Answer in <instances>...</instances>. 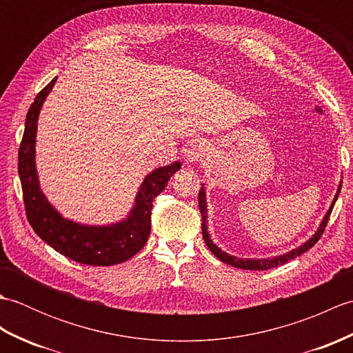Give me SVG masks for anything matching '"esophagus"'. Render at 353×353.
Segmentation results:
<instances>
[{"mask_svg":"<svg viewBox=\"0 0 353 353\" xmlns=\"http://www.w3.org/2000/svg\"><path fill=\"white\" fill-rule=\"evenodd\" d=\"M208 152V147L205 145V142L201 141H191L188 147L185 150V156L188 162H197L199 159H201Z\"/></svg>","mask_w":353,"mask_h":353,"instance_id":"34e87169","label":"esophagus"}]
</instances>
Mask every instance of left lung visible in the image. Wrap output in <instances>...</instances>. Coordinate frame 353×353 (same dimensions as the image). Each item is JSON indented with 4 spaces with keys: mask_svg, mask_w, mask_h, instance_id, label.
I'll list each match as a JSON object with an SVG mask.
<instances>
[{
    "mask_svg": "<svg viewBox=\"0 0 353 353\" xmlns=\"http://www.w3.org/2000/svg\"><path fill=\"white\" fill-rule=\"evenodd\" d=\"M340 191H341V183L339 185V190H336V194H335L331 208L327 209V212L323 216V220H321L317 232L308 239V241L303 243L302 245H299L297 249H292L291 252H287V253L281 254V256L264 258V259H243V258H235V256H232V254L223 252L219 245H215L212 243L211 235L208 234V224H206L208 223V219H206V212H208V209H206V192H205V186L201 185V190L199 191V208H200V214H201V234H203V239H205L206 245L209 247V250H211L220 261L226 262L228 265L238 267V268H243V270H268V268H274L277 265L285 264V262H288L291 259L301 256L302 253H305L306 250H310L311 247L319 241L320 236L323 235V232L326 229L327 220H329V216H331V212H332L336 199H339Z\"/></svg>",
    "mask_w": 353,
    "mask_h": 353,
    "instance_id": "1",
    "label": "left lung"
}]
</instances>
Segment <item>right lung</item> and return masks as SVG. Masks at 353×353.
<instances>
[{
  "instance_id": "right-lung-1",
  "label": "right lung",
  "mask_w": 353,
  "mask_h": 353,
  "mask_svg": "<svg viewBox=\"0 0 353 353\" xmlns=\"http://www.w3.org/2000/svg\"><path fill=\"white\" fill-rule=\"evenodd\" d=\"M57 79H52L36 95L26 118V129L18 153V172L24 196L26 214L33 230L56 252L80 264L114 265L134 256L145 245L152 229V208L156 196L165 190L171 176L182 167L174 162L153 170L144 179L134 199V206L123 221L109 226H88L65 219L41 191L37 179L36 130L42 104Z\"/></svg>"
}]
</instances>
